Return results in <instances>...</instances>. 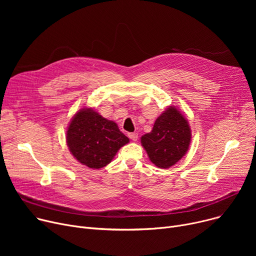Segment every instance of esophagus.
Returning a JSON list of instances; mask_svg holds the SVG:
<instances>
[{
    "label": "esophagus",
    "instance_id": "1",
    "mask_svg": "<svg viewBox=\"0 0 256 256\" xmlns=\"http://www.w3.org/2000/svg\"><path fill=\"white\" fill-rule=\"evenodd\" d=\"M128 137L132 141H137L138 140V134L137 132H130L128 134Z\"/></svg>",
    "mask_w": 256,
    "mask_h": 256
}]
</instances>
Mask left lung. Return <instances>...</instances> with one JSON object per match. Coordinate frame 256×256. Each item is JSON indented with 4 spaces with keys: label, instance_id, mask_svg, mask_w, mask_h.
<instances>
[{
    "label": "left lung",
    "instance_id": "8db88e82",
    "mask_svg": "<svg viewBox=\"0 0 256 256\" xmlns=\"http://www.w3.org/2000/svg\"><path fill=\"white\" fill-rule=\"evenodd\" d=\"M191 138L188 120L171 106L156 118L152 130L141 137V144L152 162L166 169L176 165L186 154Z\"/></svg>",
    "mask_w": 256,
    "mask_h": 256
}]
</instances>
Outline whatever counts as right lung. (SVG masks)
<instances>
[{
	"instance_id": "add662e5",
	"label": "right lung",
	"mask_w": 256,
	"mask_h": 256,
	"mask_svg": "<svg viewBox=\"0 0 256 256\" xmlns=\"http://www.w3.org/2000/svg\"><path fill=\"white\" fill-rule=\"evenodd\" d=\"M67 146L78 162L91 169L106 166L128 138L114 121L108 120L92 108L80 109L66 132Z\"/></svg>"
}]
</instances>
